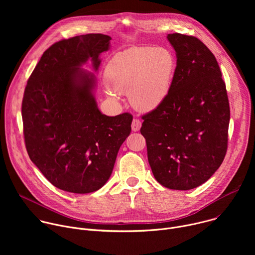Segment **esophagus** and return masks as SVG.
Returning a JSON list of instances; mask_svg holds the SVG:
<instances>
[{
	"label": "esophagus",
	"instance_id": "esophagus-1",
	"mask_svg": "<svg viewBox=\"0 0 255 255\" xmlns=\"http://www.w3.org/2000/svg\"><path fill=\"white\" fill-rule=\"evenodd\" d=\"M131 127H132V131H134V132L139 131L140 128H141V121L138 120V119H134V120L132 121Z\"/></svg>",
	"mask_w": 255,
	"mask_h": 255
}]
</instances>
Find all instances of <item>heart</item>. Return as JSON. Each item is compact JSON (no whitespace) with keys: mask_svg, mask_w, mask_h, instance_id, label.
<instances>
[{"mask_svg":"<svg viewBox=\"0 0 255 255\" xmlns=\"http://www.w3.org/2000/svg\"><path fill=\"white\" fill-rule=\"evenodd\" d=\"M176 60L164 47H131L115 54L105 69L109 98L127 94L135 110L154 111L169 95Z\"/></svg>","mask_w":255,"mask_h":255,"instance_id":"1","label":"heart"}]
</instances>
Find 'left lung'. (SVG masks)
Listing matches in <instances>:
<instances>
[{
  "label": "left lung",
  "instance_id": "8db88e82",
  "mask_svg": "<svg viewBox=\"0 0 255 255\" xmlns=\"http://www.w3.org/2000/svg\"><path fill=\"white\" fill-rule=\"evenodd\" d=\"M176 67L164 103L144 115L141 134L155 179L187 191L206 181L224 160L230 121L227 91L216 57L194 36L167 35Z\"/></svg>",
  "mask_w": 255,
  "mask_h": 255
}]
</instances>
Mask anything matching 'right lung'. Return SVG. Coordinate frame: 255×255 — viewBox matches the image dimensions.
Listing matches in <instances>:
<instances>
[{
    "instance_id": "obj_1",
    "label": "right lung",
    "mask_w": 255,
    "mask_h": 255,
    "mask_svg": "<svg viewBox=\"0 0 255 255\" xmlns=\"http://www.w3.org/2000/svg\"><path fill=\"white\" fill-rule=\"evenodd\" d=\"M111 37L86 34L58 41L41 56L22 102L27 152L50 183L65 192L89 194L110 178L133 117L104 115L95 98L98 71Z\"/></svg>"
}]
</instances>
